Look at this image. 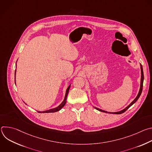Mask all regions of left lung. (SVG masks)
Here are the masks:
<instances>
[{
  "label": "left lung",
  "instance_id": "1",
  "mask_svg": "<svg viewBox=\"0 0 152 152\" xmlns=\"http://www.w3.org/2000/svg\"><path fill=\"white\" fill-rule=\"evenodd\" d=\"M141 85H140V91H139V93H138V96H137V97L134 99V100L128 106H127L125 109H124L123 110L121 111H119V112H116V113H109V112H107V111H103V110H102L100 109H99V108H97V107H95L96 110H97L98 111H101V112H103V113H111V114H121L123 113H124L127 110H128L129 108L131 107L133 104H134L137 101V100L139 99L140 96H141V94L142 93V86H143V81H144V73H143V69H142V65L141 64Z\"/></svg>",
  "mask_w": 152,
  "mask_h": 152
}]
</instances>
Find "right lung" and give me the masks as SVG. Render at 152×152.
Returning <instances> with one entry per match:
<instances>
[{"mask_svg": "<svg viewBox=\"0 0 152 152\" xmlns=\"http://www.w3.org/2000/svg\"><path fill=\"white\" fill-rule=\"evenodd\" d=\"M15 72H16V70H15ZM70 85H69V87L67 88V91H66V96H65V98H64V101L61 103V104L58 106L57 107H55V108H53V109H52V110H48V111H42V112H39V111H38V113H55V112H57L58 111H59L60 110H61V108L64 107V106L65 105V104L66 103V99H67V95H68V93H69V91L70 90Z\"/></svg>", "mask_w": 152, "mask_h": 152, "instance_id": "1", "label": "right lung"}]
</instances>
